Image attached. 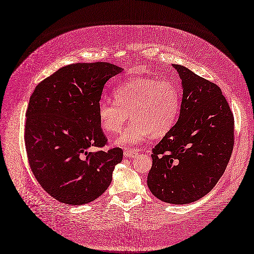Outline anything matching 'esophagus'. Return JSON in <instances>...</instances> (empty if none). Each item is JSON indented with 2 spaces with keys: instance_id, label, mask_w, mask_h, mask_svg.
<instances>
[{
  "instance_id": "1",
  "label": "esophagus",
  "mask_w": 254,
  "mask_h": 254,
  "mask_svg": "<svg viewBox=\"0 0 254 254\" xmlns=\"http://www.w3.org/2000/svg\"><path fill=\"white\" fill-rule=\"evenodd\" d=\"M124 155L126 158H135L138 155V151L136 148H126Z\"/></svg>"
}]
</instances>
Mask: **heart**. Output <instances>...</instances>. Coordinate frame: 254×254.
I'll return each mask as SVG.
<instances>
[{"instance_id":"heart-1","label":"heart","mask_w":254,"mask_h":254,"mask_svg":"<svg viewBox=\"0 0 254 254\" xmlns=\"http://www.w3.org/2000/svg\"><path fill=\"white\" fill-rule=\"evenodd\" d=\"M115 101L103 98L98 103L101 128L118 133L128 119L130 124L116 139L118 145H136L149 136L166 135L180 114L181 89L173 80L134 77L114 89Z\"/></svg>"}]
</instances>
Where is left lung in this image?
<instances>
[{"label": "left lung", "instance_id": "1", "mask_svg": "<svg viewBox=\"0 0 254 254\" xmlns=\"http://www.w3.org/2000/svg\"><path fill=\"white\" fill-rule=\"evenodd\" d=\"M183 84L177 124L152 149L147 186L159 200L187 204L208 193L225 172L234 144V117L217 84L174 64Z\"/></svg>", "mask_w": 254, "mask_h": 254}]
</instances>
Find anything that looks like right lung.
<instances>
[{
    "label": "right lung",
    "mask_w": 254,
    "mask_h": 254,
    "mask_svg": "<svg viewBox=\"0 0 254 254\" xmlns=\"http://www.w3.org/2000/svg\"><path fill=\"white\" fill-rule=\"evenodd\" d=\"M121 71L106 62L72 64L45 78L32 93L24 136L28 162L43 190L62 203L97 199L122 161L121 148L101 149L108 138L97 113L103 86Z\"/></svg>",
    "instance_id": "obj_1"
}]
</instances>
